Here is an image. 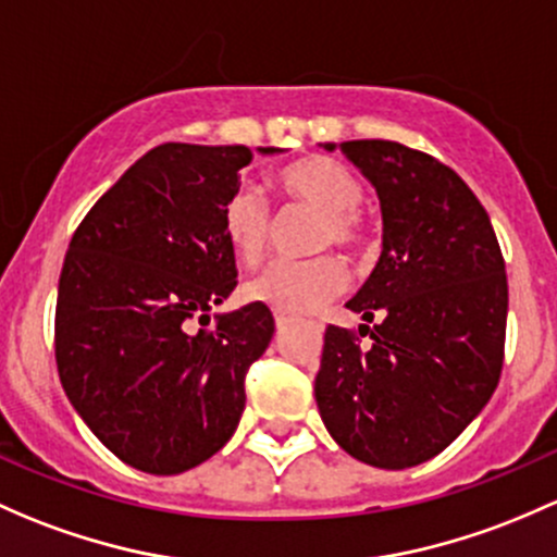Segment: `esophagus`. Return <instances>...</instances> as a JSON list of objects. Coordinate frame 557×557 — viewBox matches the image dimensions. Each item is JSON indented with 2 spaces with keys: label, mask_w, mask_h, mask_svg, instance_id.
<instances>
[{
  "label": "esophagus",
  "mask_w": 557,
  "mask_h": 557,
  "mask_svg": "<svg viewBox=\"0 0 557 557\" xmlns=\"http://www.w3.org/2000/svg\"><path fill=\"white\" fill-rule=\"evenodd\" d=\"M288 323H290V320L285 318V314H274V325H277V333L288 331Z\"/></svg>",
  "instance_id": "34e87169"
}]
</instances>
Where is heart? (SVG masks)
Here are the masks:
<instances>
[{"label": "heart", "instance_id": "obj_1", "mask_svg": "<svg viewBox=\"0 0 557 557\" xmlns=\"http://www.w3.org/2000/svg\"><path fill=\"white\" fill-rule=\"evenodd\" d=\"M274 186L290 205L320 213L314 250L342 248L360 253L371 243V230L357 205L366 197L362 181L333 157H304L274 175ZM221 232L243 263H259L272 243V210L259 189L237 186L221 205ZM347 267L336 256L309 261H274L245 283V296L280 314H309L347 288Z\"/></svg>", "mask_w": 557, "mask_h": 557}]
</instances>
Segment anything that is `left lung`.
<instances>
[{
	"mask_svg": "<svg viewBox=\"0 0 557 557\" xmlns=\"http://www.w3.org/2000/svg\"><path fill=\"white\" fill-rule=\"evenodd\" d=\"M325 149H336L325 144ZM376 186L384 250L347 307L357 331L327 325L314 379L320 417L349 456L406 470L448 448L502 376L507 274L488 213L448 165L395 140H344Z\"/></svg>",
	"mask_w": 557,
	"mask_h": 557,
	"instance_id": "obj_1",
	"label": "left lung"
}]
</instances>
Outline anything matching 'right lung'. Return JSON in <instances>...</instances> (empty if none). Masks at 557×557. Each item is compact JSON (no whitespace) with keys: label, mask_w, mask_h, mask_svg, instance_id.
Segmentation results:
<instances>
[{"label":"right lung","mask_w":557,"mask_h":557,"mask_svg":"<svg viewBox=\"0 0 557 557\" xmlns=\"http://www.w3.org/2000/svg\"><path fill=\"white\" fill-rule=\"evenodd\" d=\"M250 160L248 146H157L92 205L63 259V392L111 454L151 475H178L224 448L243 417L245 373L272 342L263 304L205 327L237 285L221 205Z\"/></svg>","instance_id":"right-lung-1"}]
</instances>
